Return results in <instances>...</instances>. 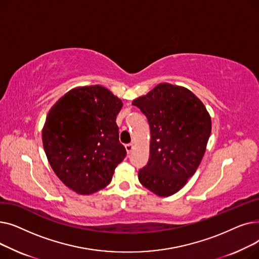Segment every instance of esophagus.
Wrapping results in <instances>:
<instances>
[{
	"mask_svg": "<svg viewBox=\"0 0 259 259\" xmlns=\"http://www.w3.org/2000/svg\"><path fill=\"white\" fill-rule=\"evenodd\" d=\"M125 148H126V151H127V153H128V154H130V153H131V151H132V149H133V145H132V144H127V145L125 146Z\"/></svg>",
	"mask_w": 259,
	"mask_h": 259,
	"instance_id": "esophagus-1",
	"label": "esophagus"
}]
</instances>
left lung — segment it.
Instances as JSON below:
<instances>
[{
	"instance_id": "8db88e82",
	"label": "left lung",
	"mask_w": 259,
	"mask_h": 259,
	"mask_svg": "<svg viewBox=\"0 0 259 259\" xmlns=\"http://www.w3.org/2000/svg\"><path fill=\"white\" fill-rule=\"evenodd\" d=\"M150 126V156L139 171L141 184L158 196L181 190L197 170L211 134V117L198 98L162 83L132 103Z\"/></svg>"
}]
</instances>
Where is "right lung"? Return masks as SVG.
Here are the masks:
<instances>
[{
	"instance_id": "1",
	"label": "right lung",
	"mask_w": 259,
	"mask_h": 259,
	"mask_svg": "<svg viewBox=\"0 0 259 259\" xmlns=\"http://www.w3.org/2000/svg\"><path fill=\"white\" fill-rule=\"evenodd\" d=\"M121 101L95 85L67 92L47 115L42 132L49 164L78 194H91L112 180L127 152L118 140L116 115Z\"/></svg>"
}]
</instances>
